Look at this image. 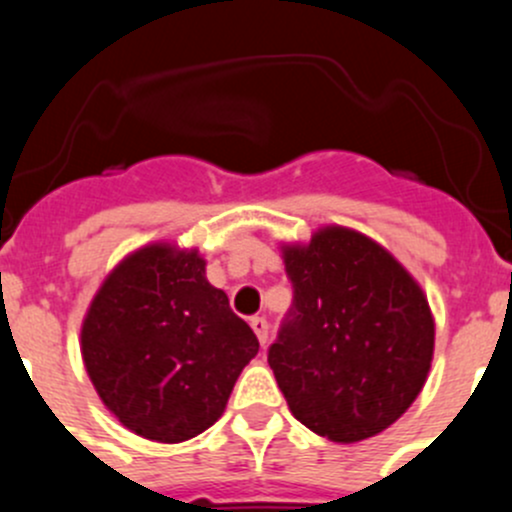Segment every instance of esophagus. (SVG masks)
I'll return each instance as SVG.
<instances>
[{
    "label": "esophagus",
    "mask_w": 512,
    "mask_h": 512,
    "mask_svg": "<svg viewBox=\"0 0 512 512\" xmlns=\"http://www.w3.org/2000/svg\"><path fill=\"white\" fill-rule=\"evenodd\" d=\"M250 327H252V332L257 334V339H260L262 347H267V342H270V324H267V319L265 317H252Z\"/></svg>",
    "instance_id": "esophagus-1"
}]
</instances>
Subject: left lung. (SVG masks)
<instances>
[{
    "mask_svg": "<svg viewBox=\"0 0 512 512\" xmlns=\"http://www.w3.org/2000/svg\"><path fill=\"white\" fill-rule=\"evenodd\" d=\"M294 299L267 352L289 411L317 436L356 443L421 394L433 361L431 307L386 247L352 227L282 245Z\"/></svg>",
    "mask_w": 512,
    "mask_h": 512,
    "instance_id": "obj_1",
    "label": "left lung"
}]
</instances>
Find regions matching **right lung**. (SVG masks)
Listing matches in <instances>:
<instances>
[{
    "instance_id": "add662e5",
    "label": "right lung",
    "mask_w": 512,
    "mask_h": 512,
    "mask_svg": "<svg viewBox=\"0 0 512 512\" xmlns=\"http://www.w3.org/2000/svg\"><path fill=\"white\" fill-rule=\"evenodd\" d=\"M257 349L255 332L205 277L203 255L170 242L123 257L81 324V356L103 406L158 443L213 426Z\"/></svg>"
}]
</instances>
